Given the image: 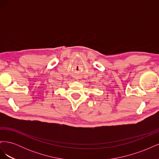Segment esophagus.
<instances>
[{
  "label": "esophagus",
  "instance_id": "obj_1",
  "mask_svg": "<svg viewBox=\"0 0 159 159\" xmlns=\"http://www.w3.org/2000/svg\"><path fill=\"white\" fill-rule=\"evenodd\" d=\"M74 81H78V79H74Z\"/></svg>",
  "mask_w": 159,
  "mask_h": 159
}]
</instances>
